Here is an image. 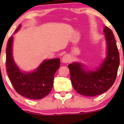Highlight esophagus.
Masks as SVG:
<instances>
[{"label": "esophagus", "mask_w": 124, "mask_h": 124, "mask_svg": "<svg viewBox=\"0 0 124 124\" xmlns=\"http://www.w3.org/2000/svg\"><path fill=\"white\" fill-rule=\"evenodd\" d=\"M70 59H71V58H70V55L65 54L62 57V61L63 63H68L70 62Z\"/></svg>", "instance_id": "obj_1"}]
</instances>
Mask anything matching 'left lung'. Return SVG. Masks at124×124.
<instances>
[{
	"instance_id": "8db88e82",
	"label": "left lung",
	"mask_w": 124,
	"mask_h": 124,
	"mask_svg": "<svg viewBox=\"0 0 124 124\" xmlns=\"http://www.w3.org/2000/svg\"><path fill=\"white\" fill-rule=\"evenodd\" d=\"M105 34L107 56L95 71L85 70L82 64L73 62L68 65L70 77L74 89L87 97L98 95L109 89L115 83L119 65V53L112 31L107 26Z\"/></svg>"
}]
</instances>
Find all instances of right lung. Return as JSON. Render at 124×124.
Segmentation results:
<instances>
[{
	"label": "right lung",
	"instance_id": "obj_1",
	"mask_svg": "<svg viewBox=\"0 0 124 124\" xmlns=\"http://www.w3.org/2000/svg\"><path fill=\"white\" fill-rule=\"evenodd\" d=\"M20 27V24L15 32H17ZM12 42V36L7 43L6 66L9 78L14 88L17 93L26 98L33 100L43 98L52 91L54 74L60 67V59L45 60L35 71L24 72L14 61Z\"/></svg>",
	"mask_w": 124,
	"mask_h": 124
}]
</instances>
